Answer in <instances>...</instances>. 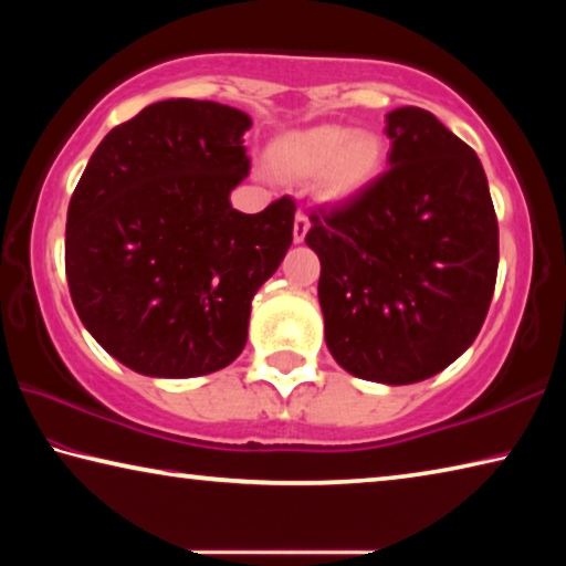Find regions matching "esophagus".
Returning <instances> with one entry per match:
<instances>
[{"mask_svg": "<svg viewBox=\"0 0 566 566\" xmlns=\"http://www.w3.org/2000/svg\"><path fill=\"white\" fill-rule=\"evenodd\" d=\"M306 232H310V217H306L304 212H296V214H294V229H292L294 244H302Z\"/></svg>", "mask_w": 566, "mask_h": 566, "instance_id": "34e87169", "label": "esophagus"}]
</instances>
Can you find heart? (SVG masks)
I'll use <instances>...</instances> for the list:
<instances>
[{"mask_svg":"<svg viewBox=\"0 0 566 566\" xmlns=\"http://www.w3.org/2000/svg\"><path fill=\"white\" fill-rule=\"evenodd\" d=\"M276 167L292 177H317L334 199L367 189L385 165V142L375 132H354L342 124H317L286 132L274 142Z\"/></svg>","mask_w":566,"mask_h":566,"instance_id":"1","label":"heart"}]
</instances>
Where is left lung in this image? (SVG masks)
I'll return each mask as SVG.
<instances>
[{"label":"left lung","mask_w":566,"mask_h":566,"mask_svg":"<svg viewBox=\"0 0 566 566\" xmlns=\"http://www.w3.org/2000/svg\"><path fill=\"white\" fill-rule=\"evenodd\" d=\"M389 169L312 212L324 339L349 375L415 385L469 349L490 310L500 227L482 161L432 112L387 114Z\"/></svg>","instance_id":"8db88e82"}]
</instances>
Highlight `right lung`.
I'll return each mask as SVG.
<instances>
[{
    "label": "right lung",
    "instance_id": "1",
    "mask_svg": "<svg viewBox=\"0 0 566 566\" xmlns=\"http://www.w3.org/2000/svg\"><path fill=\"white\" fill-rule=\"evenodd\" d=\"M249 114L165 99L94 149L66 212L64 266L87 332L139 375L224 369L252 300L292 244V197L260 214L229 202L249 175Z\"/></svg>",
    "mask_w": 566,
    "mask_h": 566
}]
</instances>
